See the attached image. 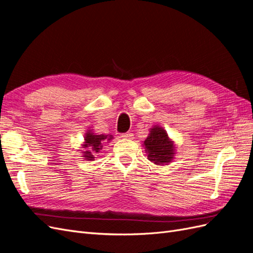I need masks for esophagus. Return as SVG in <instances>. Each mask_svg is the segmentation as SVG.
Returning <instances> with one entry per match:
<instances>
[{
    "label": "esophagus",
    "instance_id": "obj_1",
    "mask_svg": "<svg viewBox=\"0 0 253 253\" xmlns=\"http://www.w3.org/2000/svg\"><path fill=\"white\" fill-rule=\"evenodd\" d=\"M133 136L134 135L132 133H125L121 135L122 138H125V139H133Z\"/></svg>",
    "mask_w": 253,
    "mask_h": 253
}]
</instances>
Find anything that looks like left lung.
Instances as JSON below:
<instances>
[{"label":"left lung","mask_w":253,"mask_h":253,"mask_svg":"<svg viewBox=\"0 0 253 253\" xmlns=\"http://www.w3.org/2000/svg\"><path fill=\"white\" fill-rule=\"evenodd\" d=\"M142 145L148 154V159L157 166L169 165L176 154L175 142L166 129L158 125L150 128V133Z\"/></svg>","instance_id":"1"}]
</instances>
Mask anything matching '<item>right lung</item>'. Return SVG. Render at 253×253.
Returning a JSON list of instances; mask_svg holds the SVG:
<instances>
[{"instance_id":"right-lung-1","label":"right lung","mask_w":253,"mask_h":253,"mask_svg":"<svg viewBox=\"0 0 253 253\" xmlns=\"http://www.w3.org/2000/svg\"><path fill=\"white\" fill-rule=\"evenodd\" d=\"M114 138L113 135L105 134H97L94 132L93 128L86 129V133L84 134V140L81 144L82 150H79L85 160H95L96 156L102 150L103 144L110 142Z\"/></svg>"}]
</instances>
